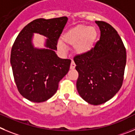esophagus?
Segmentation results:
<instances>
[{"mask_svg": "<svg viewBox=\"0 0 135 135\" xmlns=\"http://www.w3.org/2000/svg\"><path fill=\"white\" fill-rule=\"evenodd\" d=\"M75 66H76V65H75V63L74 61H72L71 62V63H70V69H74L75 68Z\"/></svg>", "mask_w": 135, "mask_h": 135, "instance_id": "1", "label": "esophagus"}]
</instances>
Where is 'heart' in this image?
<instances>
[{"mask_svg":"<svg viewBox=\"0 0 135 135\" xmlns=\"http://www.w3.org/2000/svg\"><path fill=\"white\" fill-rule=\"evenodd\" d=\"M98 36V31L94 27L79 25L64 35L63 39L66 43L75 45V50L79 54L87 52L93 46ZM58 48L62 52L66 51V47L61 41L58 42Z\"/></svg>","mask_w":135,"mask_h":135,"instance_id":"b5f03b06","label":"heart"}]
</instances>
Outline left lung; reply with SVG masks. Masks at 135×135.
Returning a JSON list of instances; mask_svg holds the SVG:
<instances>
[{
    "mask_svg": "<svg viewBox=\"0 0 135 135\" xmlns=\"http://www.w3.org/2000/svg\"><path fill=\"white\" fill-rule=\"evenodd\" d=\"M100 37L85 54L74 58L79 73L76 89L89 104L100 105L114 96L122 87L127 52L118 32L110 24L95 21Z\"/></svg>",
    "mask_w": 135,
    "mask_h": 135,
    "instance_id": "obj_1",
    "label": "left lung"
}]
</instances>
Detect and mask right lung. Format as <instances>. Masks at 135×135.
Masks as SVG:
<instances>
[{"label": "right lung", "instance_id": "1", "mask_svg": "<svg viewBox=\"0 0 135 135\" xmlns=\"http://www.w3.org/2000/svg\"><path fill=\"white\" fill-rule=\"evenodd\" d=\"M67 21L66 17L33 20L24 27L13 44L11 65L15 82L20 94L31 102H43L52 98L59 81L69 72L71 60L60 59L55 52ZM33 33L47 37L46 49L35 48Z\"/></svg>", "mask_w": 135, "mask_h": 135}]
</instances>
